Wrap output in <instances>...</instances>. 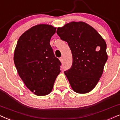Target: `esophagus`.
<instances>
[{"instance_id":"34e87169","label":"esophagus","mask_w":120,"mask_h":120,"mask_svg":"<svg viewBox=\"0 0 120 120\" xmlns=\"http://www.w3.org/2000/svg\"><path fill=\"white\" fill-rule=\"evenodd\" d=\"M60 61L61 62H63V57H60Z\"/></svg>"}]
</instances>
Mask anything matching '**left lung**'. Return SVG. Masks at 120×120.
Masks as SVG:
<instances>
[{"instance_id": "1", "label": "left lung", "mask_w": 120, "mask_h": 120, "mask_svg": "<svg viewBox=\"0 0 120 120\" xmlns=\"http://www.w3.org/2000/svg\"><path fill=\"white\" fill-rule=\"evenodd\" d=\"M57 33L72 52V66L64 71L71 86L78 94L89 92L100 80L107 60L105 41L94 28L82 22L58 28Z\"/></svg>"}]
</instances>
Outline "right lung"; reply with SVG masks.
<instances>
[{"label":"right lung","mask_w":120,"mask_h":120,"mask_svg":"<svg viewBox=\"0 0 120 120\" xmlns=\"http://www.w3.org/2000/svg\"><path fill=\"white\" fill-rule=\"evenodd\" d=\"M56 31V28L50 25L34 26L20 37L15 49L14 62L18 73L36 95L49 94L60 72L61 63L49 43Z\"/></svg>","instance_id":"right-lung-1"}]
</instances>
